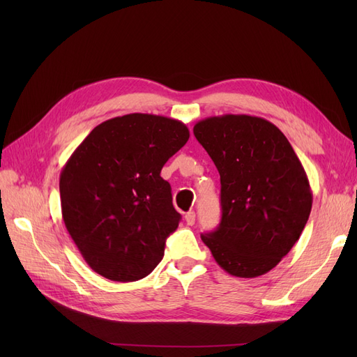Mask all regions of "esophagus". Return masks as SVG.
<instances>
[{"label": "esophagus", "instance_id": "esophagus-1", "mask_svg": "<svg viewBox=\"0 0 357 357\" xmlns=\"http://www.w3.org/2000/svg\"><path fill=\"white\" fill-rule=\"evenodd\" d=\"M185 220H186V223L188 225H193V223H195V211H193V210H190V211H188L186 214H185Z\"/></svg>", "mask_w": 357, "mask_h": 357}]
</instances>
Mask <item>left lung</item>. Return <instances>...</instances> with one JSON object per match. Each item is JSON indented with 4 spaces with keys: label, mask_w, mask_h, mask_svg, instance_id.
<instances>
[{
    "label": "left lung",
    "mask_w": 357,
    "mask_h": 357,
    "mask_svg": "<svg viewBox=\"0 0 357 357\" xmlns=\"http://www.w3.org/2000/svg\"><path fill=\"white\" fill-rule=\"evenodd\" d=\"M220 174L222 220L202 234L226 273L253 278L282 261L311 213L307 172L280 129L266 119L223 114L193 126Z\"/></svg>",
    "instance_id": "left-lung-1"
}]
</instances>
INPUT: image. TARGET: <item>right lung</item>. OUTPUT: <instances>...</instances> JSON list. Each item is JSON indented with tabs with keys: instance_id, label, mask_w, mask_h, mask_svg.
I'll list each match as a JSON object with an SVG mask.
<instances>
[{
	"instance_id": "right-lung-1",
	"label": "right lung",
	"mask_w": 357,
	"mask_h": 357,
	"mask_svg": "<svg viewBox=\"0 0 357 357\" xmlns=\"http://www.w3.org/2000/svg\"><path fill=\"white\" fill-rule=\"evenodd\" d=\"M188 139L176 119L131 113L95 126L63 165L62 219L96 274L137 282L162 261L181 215L160 169Z\"/></svg>"
}]
</instances>
